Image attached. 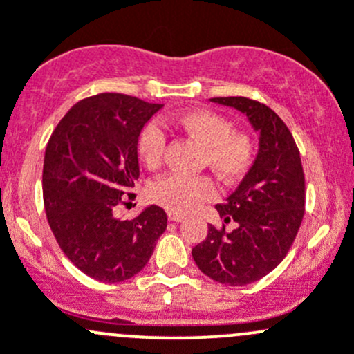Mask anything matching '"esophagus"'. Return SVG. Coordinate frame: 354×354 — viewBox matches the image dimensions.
I'll use <instances>...</instances> for the list:
<instances>
[{
	"label": "esophagus",
	"instance_id": "34e87169",
	"mask_svg": "<svg viewBox=\"0 0 354 354\" xmlns=\"http://www.w3.org/2000/svg\"><path fill=\"white\" fill-rule=\"evenodd\" d=\"M167 217H169V221H173V223H181V221L185 219L183 214L178 212H167Z\"/></svg>",
	"mask_w": 354,
	"mask_h": 354
}]
</instances>
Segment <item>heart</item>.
I'll use <instances>...</instances> for the list:
<instances>
[{
  "instance_id": "obj_1",
  "label": "heart",
  "mask_w": 354,
  "mask_h": 354,
  "mask_svg": "<svg viewBox=\"0 0 354 354\" xmlns=\"http://www.w3.org/2000/svg\"><path fill=\"white\" fill-rule=\"evenodd\" d=\"M164 123L183 131L202 147V166H209L224 183L241 180L255 164L259 142L246 130H234L233 123L223 114L209 109L180 113ZM138 154L147 167L156 169L166 154V133L157 123H149L138 137ZM212 178L185 176L171 173L160 176L151 187L154 202L173 212H190L200 203L216 197Z\"/></svg>"
}]
</instances>
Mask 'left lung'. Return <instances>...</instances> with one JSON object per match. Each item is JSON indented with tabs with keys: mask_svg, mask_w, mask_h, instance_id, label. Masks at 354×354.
<instances>
[{
	"mask_svg": "<svg viewBox=\"0 0 354 354\" xmlns=\"http://www.w3.org/2000/svg\"><path fill=\"white\" fill-rule=\"evenodd\" d=\"M210 101L245 113L260 131V149L236 192L216 205L223 226L209 224L205 240L192 255L210 279L245 286L267 276L288 255L305 214V173L291 131L269 106L248 97ZM231 222L235 227L226 230Z\"/></svg>",
	"mask_w": 354,
	"mask_h": 354,
	"instance_id": "8db88e82",
	"label": "left lung"
}]
</instances>
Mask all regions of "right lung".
<instances>
[{
  "label": "right lung",
  "mask_w": 354,
  "mask_h": 354,
  "mask_svg": "<svg viewBox=\"0 0 354 354\" xmlns=\"http://www.w3.org/2000/svg\"><path fill=\"white\" fill-rule=\"evenodd\" d=\"M160 108L104 92L77 102L49 137L42 169L49 227L70 262L101 283L140 272L166 231V212L157 205L135 219L116 217L118 207L135 198L138 137Z\"/></svg>",
  "instance_id": "right-lung-1"
}]
</instances>
